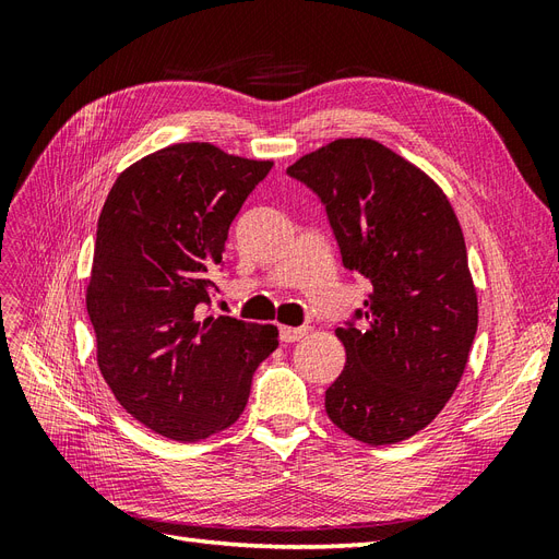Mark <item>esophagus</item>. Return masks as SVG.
<instances>
[{
  "mask_svg": "<svg viewBox=\"0 0 559 559\" xmlns=\"http://www.w3.org/2000/svg\"><path fill=\"white\" fill-rule=\"evenodd\" d=\"M308 333V326H280L282 343H296Z\"/></svg>",
  "mask_w": 559,
  "mask_h": 559,
  "instance_id": "1",
  "label": "esophagus"
}]
</instances>
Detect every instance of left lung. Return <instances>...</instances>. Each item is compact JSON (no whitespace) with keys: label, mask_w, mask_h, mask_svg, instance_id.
<instances>
[{"label":"left lung","mask_w":559,"mask_h":559,"mask_svg":"<svg viewBox=\"0 0 559 559\" xmlns=\"http://www.w3.org/2000/svg\"><path fill=\"white\" fill-rule=\"evenodd\" d=\"M286 175L324 205L343 265L373 284L335 329L347 361L326 413L361 443L405 441L450 401L478 329L460 222L425 173L373 140H335Z\"/></svg>","instance_id":"left-lung-1"}]
</instances>
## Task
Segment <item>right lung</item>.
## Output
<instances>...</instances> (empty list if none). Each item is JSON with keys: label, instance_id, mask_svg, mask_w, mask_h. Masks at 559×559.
<instances>
[{"label": "right lung", "instance_id": "1", "mask_svg": "<svg viewBox=\"0 0 559 559\" xmlns=\"http://www.w3.org/2000/svg\"><path fill=\"white\" fill-rule=\"evenodd\" d=\"M270 167L207 142L173 144L130 165L99 214L86 294L99 373L134 419L173 441L230 427L280 345L270 324L200 314L233 218Z\"/></svg>", "mask_w": 559, "mask_h": 559}]
</instances>
